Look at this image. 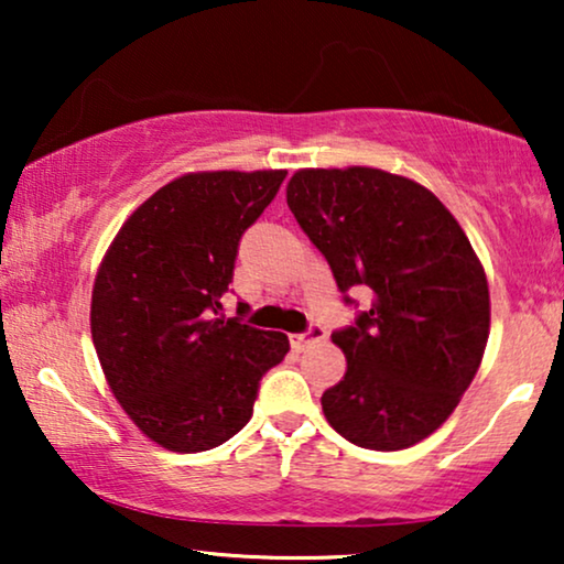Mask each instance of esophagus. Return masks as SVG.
<instances>
[{
    "label": "esophagus",
    "mask_w": 564,
    "mask_h": 564,
    "mask_svg": "<svg viewBox=\"0 0 564 564\" xmlns=\"http://www.w3.org/2000/svg\"><path fill=\"white\" fill-rule=\"evenodd\" d=\"M290 341L295 349H307L311 344H318V341H326V328L318 326V323H313L311 328L305 330V334H295L290 336Z\"/></svg>",
    "instance_id": "1"
}]
</instances>
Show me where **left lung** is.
Wrapping results in <instances>:
<instances>
[{
	"instance_id": "obj_1",
	"label": "left lung",
	"mask_w": 564,
	"mask_h": 564,
	"mask_svg": "<svg viewBox=\"0 0 564 564\" xmlns=\"http://www.w3.org/2000/svg\"><path fill=\"white\" fill-rule=\"evenodd\" d=\"M288 205L346 303L357 305L349 290L372 295L330 336L346 375L323 413L365 449L419 444L457 408L488 344L490 292L469 238L434 192L382 169H300Z\"/></svg>"
}]
</instances>
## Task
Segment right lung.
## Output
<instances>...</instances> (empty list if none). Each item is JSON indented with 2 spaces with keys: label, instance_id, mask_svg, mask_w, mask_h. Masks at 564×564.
I'll list each match as a JSON object with an SVG mask.
<instances>
[{
  "label": "right lung",
  "instance_id": "1",
  "mask_svg": "<svg viewBox=\"0 0 564 564\" xmlns=\"http://www.w3.org/2000/svg\"><path fill=\"white\" fill-rule=\"evenodd\" d=\"M288 172H197L169 182L118 230L91 290V341L122 411L151 442L207 452L253 413L290 351L280 330L223 315L238 243ZM238 303V313H243Z\"/></svg>",
  "mask_w": 564,
  "mask_h": 564
}]
</instances>
